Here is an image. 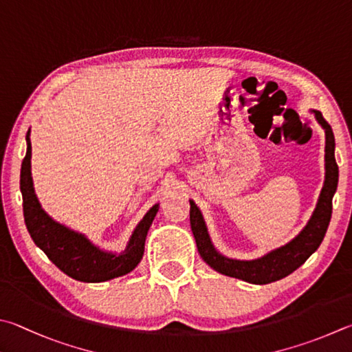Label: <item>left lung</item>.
I'll use <instances>...</instances> for the list:
<instances>
[{
    "mask_svg": "<svg viewBox=\"0 0 352 352\" xmlns=\"http://www.w3.org/2000/svg\"><path fill=\"white\" fill-rule=\"evenodd\" d=\"M309 112L314 113L317 123L324 131V182L311 219L291 241L252 260L228 257L214 246L200 208L194 200H189L190 229L198 254L214 271L252 285H267L289 276L320 246L331 221L332 197L338 184V166L336 163V140L331 126L323 118L320 111L309 109Z\"/></svg>",
    "mask_w": 352,
    "mask_h": 352,
    "instance_id": "left-lung-1",
    "label": "left lung"
}]
</instances>
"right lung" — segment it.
<instances>
[{"label": "right lung", "mask_w": 352, "mask_h": 352, "mask_svg": "<svg viewBox=\"0 0 352 352\" xmlns=\"http://www.w3.org/2000/svg\"><path fill=\"white\" fill-rule=\"evenodd\" d=\"M25 143H28V151L21 164L20 189L24 221L35 245L58 270L78 282L101 283L126 276L135 270L143 258L144 241L160 210V203H155L133 228L123 251H107L92 243L85 234L54 220L43 209L35 194L34 178H32L30 129L25 135Z\"/></svg>", "instance_id": "add662e5"}]
</instances>
